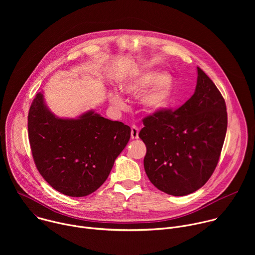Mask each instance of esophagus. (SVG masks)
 Segmentation results:
<instances>
[{"label":"esophagus","mask_w":255,"mask_h":255,"mask_svg":"<svg viewBox=\"0 0 255 255\" xmlns=\"http://www.w3.org/2000/svg\"><path fill=\"white\" fill-rule=\"evenodd\" d=\"M138 134H139V129L137 126L133 125L131 127V138L132 139H138Z\"/></svg>","instance_id":"obj_1"}]
</instances>
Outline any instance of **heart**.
<instances>
[{
    "label": "heart",
    "mask_w": 255,
    "mask_h": 255,
    "mask_svg": "<svg viewBox=\"0 0 255 255\" xmlns=\"http://www.w3.org/2000/svg\"><path fill=\"white\" fill-rule=\"evenodd\" d=\"M120 90L126 95L137 97L141 93L140 105L146 113H156L168 104L171 95V78L167 74L157 76L154 71H143L126 78L120 83ZM108 100L117 110L126 108L125 100L115 91L108 93Z\"/></svg>",
    "instance_id": "heart-1"
}]
</instances>
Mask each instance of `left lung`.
<instances>
[{"mask_svg":"<svg viewBox=\"0 0 255 255\" xmlns=\"http://www.w3.org/2000/svg\"><path fill=\"white\" fill-rule=\"evenodd\" d=\"M194 95L175 111L160 110L143 119L139 137L146 145L144 169L159 191L186 196L214 172L227 131L225 101L197 67Z\"/></svg>","mask_w":255,"mask_h":255,"instance_id":"obj_1","label":"left lung"}]
</instances>
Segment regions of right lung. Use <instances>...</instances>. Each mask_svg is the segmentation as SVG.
Wrapping results in <instances>:
<instances>
[{"mask_svg": "<svg viewBox=\"0 0 255 255\" xmlns=\"http://www.w3.org/2000/svg\"><path fill=\"white\" fill-rule=\"evenodd\" d=\"M130 134L129 126L94 110L77 118H59L48 109L42 92L28 114L36 167L54 190L69 197H86L105 183Z\"/></svg>", "mask_w": 255, "mask_h": 255, "instance_id": "1", "label": "right lung"}]
</instances>
